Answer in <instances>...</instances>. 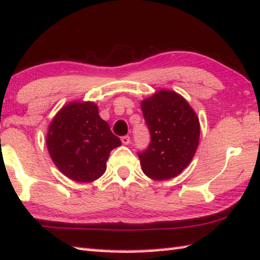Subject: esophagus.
Instances as JSON below:
<instances>
[{
  "label": "esophagus",
  "instance_id": "34e87169",
  "mask_svg": "<svg viewBox=\"0 0 260 260\" xmlns=\"http://www.w3.org/2000/svg\"><path fill=\"white\" fill-rule=\"evenodd\" d=\"M121 140V142H122V144H129L131 143V138H129V136H122V138L120 139Z\"/></svg>",
  "mask_w": 260,
  "mask_h": 260
}]
</instances>
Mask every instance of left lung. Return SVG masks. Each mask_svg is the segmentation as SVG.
Listing matches in <instances>:
<instances>
[{
    "instance_id": "obj_1",
    "label": "left lung",
    "mask_w": 260,
    "mask_h": 260,
    "mask_svg": "<svg viewBox=\"0 0 260 260\" xmlns=\"http://www.w3.org/2000/svg\"><path fill=\"white\" fill-rule=\"evenodd\" d=\"M151 142L139 152L143 173L155 181L177 176L194 155L200 138V122L179 94L160 89L141 102Z\"/></svg>"
}]
</instances>
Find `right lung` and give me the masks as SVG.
Segmentation results:
<instances>
[{"instance_id": "1", "label": "right lung", "mask_w": 260, "mask_h": 260, "mask_svg": "<svg viewBox=\"0 0 260 260\" xmlns=\"http://www.w3.org/2000/svg\"><path fill=\"white\" fill-rule=\"evenodd\" d=\"M46 145L59 171L76 182L89 183L103 175L111 150L121 145L93 102H70L49 126Z\"/></svg>"}]
</instances>
